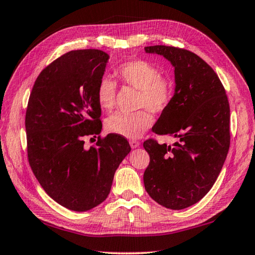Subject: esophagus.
Masks as SVG:
<instances>
[{"instance_id":"obj_1","label":"esophagus","mask_w":255,"mask_h":255,"mask_svg":"<svg viewBox=\"0 0 255 255\" xmlns=\"http://www.w3.org/2000/svg\"><path fill=\"white\" fill-rule=\"evenodd\" d=\"M129 145H131L132 148H136V147H138V145H140V142L135 141V140H131L129 141Z\"/></svg>"}]
</instances>
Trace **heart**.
I'll list each match as a JSON object with an SVG mask.
<instances>
[{
	"instance_id": "heart-1",
	"label": "heart",
	"mask_w": 255,
	"mask_h": 255,
	"mask_svg": "<svg viewBox=\"0 0 255 255\" xmlns=\"http://www.w3.org/2000/svg\"><path fill=\"white\" fill-rule=\"evenodd\" d=\"M122 83L140 91L138 108H145L152 113H161L169 107L174 94L172 81L160 75L154 64L145 60L124 62L114 71ZM117 84L109 76H102L97 86V100L100 108L111 111L115 105ZM153 123L150 113L140 111L136 113H115L105 122L110 133L117 135L136 138L147 131Z\"/></svg>"
}]
</instances>
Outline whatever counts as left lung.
<instances>
[{
	"mask_svg": "<svg viewBox=\"0 0 255 255\" xmlns=\"http://www.w3.org/2000/svg\"><path fill=\"white\" fill-rule=\"evenodd\" d=\"M174 68L175 90L152 131L179 141L146 140L150 164L143 175L151 198L171 210L195 204L217 181L230 147V105L213 69L200 56L174 46L144 47Z\"/></svg>",
	"mask_w": 255,
	"mask_h": 255,
	"instance_id": "8db88e82",
	"label": "left lung"
}]
</instances>
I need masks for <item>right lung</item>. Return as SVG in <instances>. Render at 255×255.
Returning a JSON list of instances; mask_svg holds the SVG:
<instances>
[{
	"label": "right lung",
	"instance_id": "obj_1",
	"mask_svg": "<svg viewBox=\"0 0 255 255\" xmlns=\"http://www.w3.org/2000/svg\"><path fill=\"white\" fill-rule=\"evenodd\" d=\"M109 54L76 50L53 61L37 76L25 114L27 157L47 194L64 208L84 212L108 198L114 173L129 151L127 138L102 129L97 86Z\"/></svg>",
	"mask_w": 255,
	"mask_h": 255
}]
</instances>
